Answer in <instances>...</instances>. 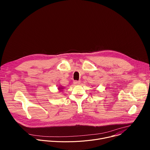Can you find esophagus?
<instances>
[{"label": "esophagus", "instance_id": "obj_1", "mask_svg": "<svg viewBox=\"0 0 150 150\" xmlns=\"http://www.w3.org/2000/svg\"><path fill=\"white\" fill-rule=\"evenodd\" d=\"M74 83L75 85H79L81 83V81H74Z\"/></svg>", "mask_w": 150, "mask_h": 150}]
</instances>
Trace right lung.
Instances as JSON below:
<instances>
[{
    "mask_svg": "<svg viewBox=\"0 0 150 150\" xmlns=\"http://www.w3.org/2000/svg\"><path fill=\"white\" fill-rule=\"evenodd\" d=\"M63 87H59V88H58V90H60L61 91V90H63Z\"/></svg>",
    "mask_w": 150,
    "mask_h": 150,
    "instance_id": "obj_1",
    "label": "right lung"
}]
</instances>
